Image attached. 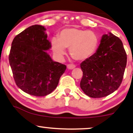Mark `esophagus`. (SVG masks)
<instances>
[{"mask_svg":"<svg viewBox=\"0 0 133 133\" xmlns=\"http://www.w3.org/2000/svg\"><path fill=\"white\" fill-rule=\"evenodd\" d=\"M76 67V65L74 64H69L67 65V68L69 69H74V68Z\"/></svg>","mask_w":133,"mask_h":133,"instance_id":"34e87169","label":"esophagus"}]
</instances>
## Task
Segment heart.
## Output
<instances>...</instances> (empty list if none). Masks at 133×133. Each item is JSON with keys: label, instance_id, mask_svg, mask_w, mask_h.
Instances as JSON below:
<instances>
[{"label": "heart", "instance_id": "b5f03b06", "mask_svg": "<svg viewBox=\"0 0 133 133\" xmlns=\"http://www.w3.org/2000/svg\"><path fill=\"white\" fill-rule=\"evenodd\" d=\"M52 49L57 56L65 54V48H69L70 56L76 61H84L96 52L99 45L97 35L91 30L77 27H68L62 29L57 39H53Z\"/></svg>", "mask_w": 133, "mask_h": 133}]
</instances>
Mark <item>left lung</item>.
I'll use <instances>...</instances> for the list:
<instances>
[{"mask_svg":"<svg viewBox=\"0 0 133 133\" xmlns=\"http://www.w3.org/2000/svg\"><path fill=\"white\" fill-rule=\"evenodd\" d=\"M126 63L127 55L121 39L111 32L104 34L96 52L81 64V88L93 98L109 95L120 86Z\"/></svg>","mask_w":133,"mask_h":133,"instance_id":"8db88e82","label":"left lung"}]
</instances>
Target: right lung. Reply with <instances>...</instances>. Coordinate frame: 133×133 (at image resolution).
I'll return each mask as SVG.
<instances>
[{
	"label": "right lung",
	"instance_id": "obj_1",
	"mask_svg": "<svg viewBox=\"0 0 133 133\" xmlns=\"http://www.w3.org/2000/svg\"><path fill=\"white\" fill-rule=\"evenodd\" d=\"M45 30L44 26L34 25L17 35L9 56L17 86L38 97L52 92L66 69V65L53 61L47 53L51 44Z\"/></svg>",
	"mask_w": 133,
	"mask_h": 133
}]
</instances>
